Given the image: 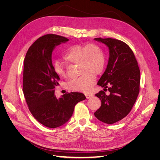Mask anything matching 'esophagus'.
<instances>
[{"label": "esophagus", "instance_id": "obj_1", "mask_svg": "<svg viewBox=\"0 0 160 160\" xmlns=\"http://www.w3.org/2000/svg\"><path fill=\"white\" fill-rule=\"evenodd\" d=\"M93 95H92V94H91V93H86L85 94V97H86L87 99H89V98H92V97H93Z\"/></svg>", "mask_w": 160, "mask_h": 160}]
</instances>
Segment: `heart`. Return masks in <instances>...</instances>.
<instances>
[{
  "label": "heart",
  "mask_w": 160,
  "mask_h": 160,
  "mask_svg": "<svg viewBox=\"0 0 160 160\" xmlns=\"http://www.w3.org/2000/svg\"><path fill=\"white\" fill-rule=\"evenodd\" d=\"M63 59L68 63L79 65V73L81 75L68 83L70 89L79 91H88L93 85L94 75L101 74L105 65L104 52L100 47L95 44L72 46L65 51ZM54 70L59 77L65 76L63 67L59 62L55 64Z\"/></svg>",
  "instance_id": "b5f03b06"
}]
</instances>
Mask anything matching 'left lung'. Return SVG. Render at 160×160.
I'll return each instance as SVG.
<instances>
[{
    "instance_id": "1",
    "label": "left lung",
    "mask_w": 160,
    "mask_h": 160,
    "mask_svg": "<svg viewBox=\"0 0 160 160\" xmlns=\"http://www.w3.org/2000/svg\"><path fill=\"white\" fill-rule=\"evenodd\" d=\"M109 50L107 68L98 85L110 92L100 91L95 95L101 105L94 113L97 119L108 124L122 120L132 110L139 92L140 71L133 52L124 42L114 38H95Z\"/></svg>"
}]
</instances>
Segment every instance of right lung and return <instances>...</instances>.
Here are the masks:
<instances>
[{
  "instance_id": "add662e5",
  "label": "right lung",
  "mask_w": 160,
  "mask_h": 160,
  "mask_svg": "<svg viewBox=\"0 0 160 160\" xmlns=\"http://www.w3.org/2000/svg\"><path fill=\"white\" fill-rule=\"evenodd\" d=\"M68 38L48 34L38 38L27 51L24 59L22 91L31 114L47 128H56L68 122L75 105L86 99L84 94L72 92L57 99L55 89L60 79L52 63L56 46Z\"/></svg>"
}]
</instances>
